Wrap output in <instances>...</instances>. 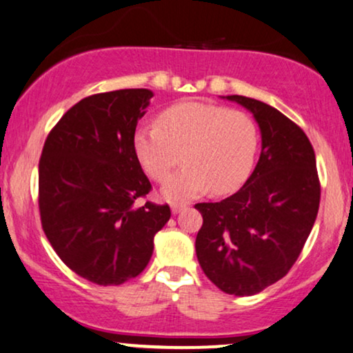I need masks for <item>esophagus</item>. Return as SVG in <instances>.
<instances>
[{
  "label": "esophagus",
  "instance_id": "34e87169",
  "mask_svg": "<svg viewBox=\"0 0 353 353\" xmlns=\"http://www.w3.org/2000/svg\"><path fill=\"white\" fill-rule=\"evenodd\" d=\"M186 206H188V204H185V203H173L172 204V212H173V214H178V212L183 211Z\"/></svg>",
  "mask_w": 353,
  "mask_h": 353
}]
</instances>
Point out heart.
Listing matches in <instances>:
<instances>
[{"label": "heart", "instance_id": "1", "mask_svg": "<svg viewBox=\"0 0 353 353\" xmlns=\"http://www.w3.org/2000/svg\"><path fill=\"white\" fill-rule=\"evenodd\" d=\"M259 128L247 112L206 103H181L165 110L157 125L134 132L137 162L152 180H167L180 163L185 167L163 186L170 201H183L208 190L229 194L245 183L259 152Z\"/></svg>", "mask_w": 353, "mask_h": 353}]
</instances>
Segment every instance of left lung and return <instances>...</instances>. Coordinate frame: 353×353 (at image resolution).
<instances>
[{"mask_svg": "<svg viewBox=\"0 0 353 353\" xmlns=\"http://www.w3.org/2000/svg\"><path fill=\"white\" fill-rule=\"evenodd\" d=\"M247 108L262 132L259 163L245 185L219 203H198L196 256L221 291L252 296L281 280L301 254L321 201L316 155L304 130L259 99Z\"/></svg>", "mask_w": 353, "mask_h": 353, "instance_id": "8db88e82", "label": "left lung"}]
</instances>
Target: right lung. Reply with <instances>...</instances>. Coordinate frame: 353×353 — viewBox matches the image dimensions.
Here are the masks:
<instances>
[{
    "mask_svg": "<svg viewBox=\"0 0 353 353\" xmlns=\"http://www.w3.org/2000/svg\"><path fill=\"white\" fill-rule=\"evenodd\" d=\"M150 90L91 94L54 125L39 160L42 229L60 260L97 285H123L149 263L154 236L172 216L145 198L152 185L132 137Z\"/></svg>",
    "mask_w": 353,
    "mask_h": 353,
    "instance_id": "add662e5",
    "label": "right lung"
}]
</instances>
